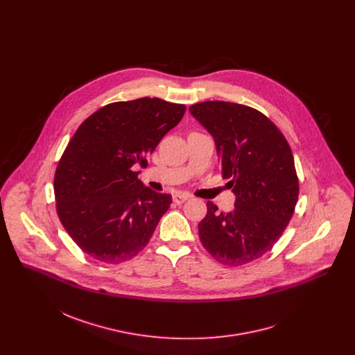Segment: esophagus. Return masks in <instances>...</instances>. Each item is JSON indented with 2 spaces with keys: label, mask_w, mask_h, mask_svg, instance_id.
<instances>
[{
  "label": "esophagus",
  "mask_w": 355,
  "mask_h": 355,
  "mask_svg": "<svg viewBox=\"0 0 355 355\" xmlns=\"http://www.w3.org/2000/svg\"><path fill=\"white\" fill-rule=\"evenodd\" d=\"M189 198H190V196H189V194H185V193H177V194H174V196H173V201L177 203V205L185 202V201H187Z\"/></svg>",
  "instance_id": "obj_1"
}]
</instances>
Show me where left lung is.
Wrapping results in <instances>:
<instances>
[{
	"label": "left lung",
	"instance_id": "left-lung-1",
	"mask_svg": "<svg viewBox=\"0 0 355 355\" xmlns=\"http://www.w3.org/2000/svg\"><path fill=\"white\" fill-rule=\"evenodd\" d=\"M213 135L234 210L213 202L198 223L203 248L222 265L241 266L268 253L294 214L300 184L285 135L261 112L225 101L189 107Z\"/></svg>",
	"mask_w": 355,
	"mask_h": 355
}]
</instances>
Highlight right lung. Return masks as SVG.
Here are the masks:
<instances>
[{
  "label": "right lung",
  "mask_w": 355,
  "mask_h": 355,
  "mask_svg": "<svg viewBox=\"0 0 355 355\" xmlns=\"http://www.w3.org/2000/svg\"><path fill=\"white\" fill-rule=\"evenodd\" d=\"M159 98L113 102L85 119L54 175L55 209L84 253L105 263L132 259L150 241L171 196L138 180L159 141L185 114Z\"/></svg>",
  "instance_id": "1"
}]
</instances>
